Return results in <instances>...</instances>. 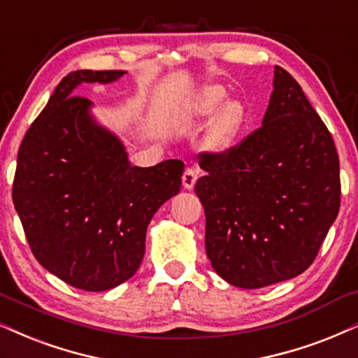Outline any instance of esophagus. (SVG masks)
Listing matches in <instances>:
<instances>
[{
    "instance_id": "34e87169",
    "label": "esophagus",
    "mask_w": 358,
    "mask_h": 358,
    "mask_svg": "<svg viewBox=\"0 0 358 358\" xmlns=\"http://www.w3.org/2000/svg\"><path fill=\"white\" fill-rule=\"evenodd\" d=\"M199 178V171L196 168H187L184 171V176H182V184L185 189H192L194 185H196V180Z\"/></svg>"
}]
</instances>
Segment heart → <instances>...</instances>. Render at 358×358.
<instances>
[{"mask_svg": "<svg viewBox=\"0 0 358 358\" xmlns=\"http://www.w3.org/2000/svg\"><path fill=\"white\" fill-rule=\"evenodd\" d=\"M224 99L225 90L222 87H206L202 94L197 96L196 103H194L192 115L196 118H210L216 110L219 109ZM245 118H247V113H245V106L240 101H229V103H225L217 112L215 118H213L210 133H208V145L213 150H225V148H229L235 141V138L238 136L240 129L243 128Z\"/></svg>", "mask_w": 358, "mask_h": 358, "instance_id": "obj_1", "label": "heart"}]
</instances>
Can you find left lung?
Instances as JSON below:
<instances>
[{
	"label": "left lung",
	"instance_id": "8db88e82",
	"mask_svg": "<svg viewBox=\"0 0 358 358\" xmlns=\"http://www.w3.org/2000/svg\"><path fill=\"white\" fill-rule=\"evenodd\" d=\"M199 159L207 174L194 190L217 275L258 289L308 270L337 219L341 168L332 134L291 73L275 67L262 127Z\"/></svg>",
	"mask_w": 358,
	"mask_h": 358
}]
</instances>
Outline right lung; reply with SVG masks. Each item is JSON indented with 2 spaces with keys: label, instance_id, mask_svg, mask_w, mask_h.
<instances>
[{
  "label": "right lung",
  "instance_id": "right-lung-1",
  "mask_svg": "<svg viewBox=\"0 0 358 358\" xmlns=\"http://www.w3.org/2000/svg\"><path fill=\"white\" fill-rule=\"evenodd\" d=\"M123 73L64 77L17 151L13 202L31 252L83 291L111 289L136 273L152 215L182 184V161L131 166L122 141L92 118V101L72 95L83 82L110 83Z\"/></svg>",
  "mask_w": 358,
  "mask_h": 358
}]
</instances>
